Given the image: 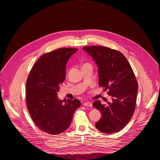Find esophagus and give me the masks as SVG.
Instances as JSON below:
<instances>
[{
    "label": "esophagus",
    "instance_id": "1",
    "mask_svg": "<svg viewBox=\"0 0 160 160\" xmlns=\"http://www.w3.org/2000/svg\"><path fill=\"white\" fill-rule=\"evenodd\" d=\"M83 105L84 106H92V103L91 102H84L83 103Z\"/></svg>",
    "mask_w": 160,
    "mask_h": 160
}]
</instances>
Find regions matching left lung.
<instances>
[{
    "instance_id": "1",
    "label": "left lung",
    "mask_w": 160,
    "mask_h": 160,
    "mask_svg": "<svg viewBox=\"0 0 160 160\" xmlns=\"http://www.w3.org/2000/svg\"><path fill=\"white\" fill-rule=\"evenodd\" d=\"M83 50L89 54L98 67L99 86L108 90L112 102L105 106L100 101L93 106L102 116L95 123L97 128L106 134L123 129L134 113L138 83L133 70L120 52L104 46H87Z\"/></svg>"
}]
</instances>
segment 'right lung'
<instances>
[{"mask_svg":"<svg viewBox=\"0 0 160 160\" xmlns=\"http://www.w3.org/2000/svg\"><path fill=\"white\" fill-rule=\"evenodd\" d=\"M77 50L61 48L42 55L26 81V101L31 118L38 128L51 135L67 129L74 112L81 105L77 99L64 102L58 97L65 79L66 64Z\"/></svg>","mask_w":160,"mask_h":160,"instance_id":"obj_1","label":"right lung"}]
</instances>
